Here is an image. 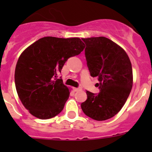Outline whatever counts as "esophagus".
Wrapping results in <instances>:
<instances>
[{
  "mask_svg": "<svg viewBox=\"0 0 152 152\" xmlns=\"http://www.w3.org/2000/svg\"><path fill=\"white\" fill-rule=\"evenodd\" d=\"M80 90H81L80 88H77V87H75V88H74V91L75 92H78V91H79Z\"/></svg>",
  "mask_w": 152,
  "mask_h": 152,
  "instance_id": "34e87169",
  "label": "esophagus"
}]
</instances>
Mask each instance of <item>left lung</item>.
<instances>
[{
	"label": "left lung",
	"mask_w": 152,
	"mask_h": 152,
	"mask_svg": "<svg viewBox=\"0 0 152 152\" xmlns=\"http://www.w3.org/2000/svg\"><path fill=\"white\" fill-rule=\"evenodd\" d=\"M90 76L99 78L100 93L87 91L82 103L84 113L96 121L115 115L126 102L133 85L132 64L120 45L104 37L82 38Z\"/></svg>",
	"instance_id": "8db88e82"
}]
</instances>
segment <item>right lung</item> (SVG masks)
I'll return each instance as SVG.
<instances>
[{
	"mask_svg": "<svg viewBox=\"0 0 152 152\" xmlns=\"http://www.w3.org/2000/svg\"><path fill=\"white\" fill-rule=\"evenodd\" d=\"M80 38L45 37L25 49L17 62L15 82L23 105L34 117L49 119L63 110L70 88L56 79L64 64L85 48Z\"/></svg>",
	"mask_w": 152,
	"mask_h": 152,
	"instance_id": "add662e5",
	"label": "right lung"
}]
</instances>
